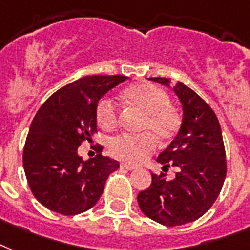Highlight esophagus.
<instances>
[{
  "instance_id": "1",
  "label": "esophagus",
  "mask_w": 250,
  "mask_h": 250,
  "mask_svg": "<svg viewBox=\"0 0 250 250\" xmlns=\"http://www.w3.org/2000/svg\"><path fill=\"white\" fill-rule=\"evenodd\" d=\"M121 169H125V171H134L135 167L134 166H130V164L123 163L121 164Z\"/></svg>"
}]
</instances>
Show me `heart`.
<instances>
[{"label": "heart", "instance_id": "b5f03b06", "mask_svg": "<svg viewBox=\"0 0 250 250\" xmlns=\"http://www.w3.org/2000/svg\"><path fill=\"white\" fill-rule=\"evenodd\" d=\"M121 98L127 105L142 112L138 135H119L108 145L113 158L129 164H138L154 150L156 142H167L180 127L179 116L169 107V98L162 88L150 83L133 84L123 91ZM96 119L104 130H113L117 125V109L111 99H102L96 107Z\"/></svg>", "mask_w": 250, "mask_h": 250}]
</instances>
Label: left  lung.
<instances>
[{
	"mask_svg": "<svg viewBox=\"0 0 250 250\" xmlns=\"http://www.w3.org/2000/svg\"><path fill=\"white\" fill-rule=\"evenodd\" d=\"M171 87V79L150 78ZM183 108L179 133L156 162L176 167L173 180L151 173V185L139 191V208L150 219L173 227L204 215L223 187L227 164L218 117L210 105L184 83L172 86Z\"/></svg>",
	"mask_w": 250,
	"mask_h": 250,
	"instance_id": "1",
	"label": "left lung"
}]
</instances>
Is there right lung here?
Listing matches in <instances>:
<instances>
[{
  "label": "right lung",
  "mask_w": 250,
  "mask_h": 250,
  "mask_svg": "<svg viewBox=\"0 0 250 250\" xmlns=\"http://www.w3.org/2000/svg\"><path fill=\"white\" fill-rule=\"evenodd\" d=\"M124 75H88L69 83L35 115L23 150V167L32 194L52 211L77 215L103 194L119 162L102 154L83 160L78 147L96 131V107ZM103 150L102 147H99Z\"/></svg>",
  "instance_id": "add662e5"
}]
</instances>
